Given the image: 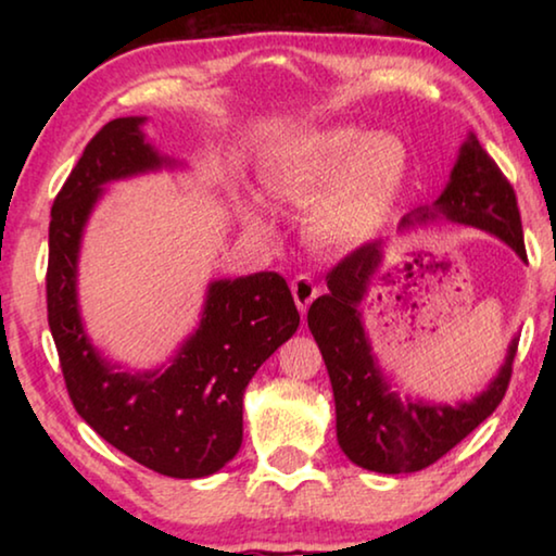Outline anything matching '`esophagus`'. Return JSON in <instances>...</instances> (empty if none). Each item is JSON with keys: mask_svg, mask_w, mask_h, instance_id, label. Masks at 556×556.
I'll return each mask as SVG.
<instances>
[{"mask_svg": "<svg viewBox=\"0 0 556 556\" xmlns=\"http://www.w3.org/2000/svg\"><path fill=\"white\" fill-rule=\"evenodd\" d=\"M291 294H294L299 312L306 314V308L312 306V301L318 294V287L314 285V279L308 275H299V277L291 279Z\"/></svg>", "mask_w": 556, "mask_h": 556, "instance_id": "1", "label": "esophagus"}]
</instances>
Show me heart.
<instances>
[{
	"label": "heart",
	"instance_id": "obj_1",
	"mask_svg": "<svg viewBox=\"0 0 556 556\" xmlns=\"http://www.w3.org/2000/svg\"><path fill=\"white\" fill-rule=\"evenodd\" d=\"M262 181L277 201L306 205V232L326 250L370 242L397 208L409 181L400 137L357 127L308 129L271 149Z\"/></svg>",
	"mask_w": 556,
	"mask_h": 556
}]
</instances>
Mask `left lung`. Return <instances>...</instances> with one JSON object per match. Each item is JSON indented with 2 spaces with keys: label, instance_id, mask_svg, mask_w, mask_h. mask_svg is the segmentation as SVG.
Instances as JSON below:
<instances>
[{
  "label": "left lung",
  "instance_id": "1",
  "mask_svg": "<svg viewBox=\"0 0 556 556\" xmlns=\"http://www.w3.org/2000/svg\"><path fill=\"white\" fill-rule=\"evenodd\" d=\"M446 218L448 223L493 232L527 262L515 191L501 168L470 135L460 147L444 193L431 208L404 218ZM382 265V242H365L326 275L328 294L308 308V328L321 348L336 400V434L355 466L375 473H414L448 454L503 402L510 384L517 338L507 348L501 372L470 402L427 404L400 400L372 357L361 304Z\"/></svg>",
  "mask_w": 556,
  "mask_h": 556
}]
</instances>
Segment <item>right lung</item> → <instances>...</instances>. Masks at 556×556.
<instances>
[{"mask_svg":"<svg viewBox=\"0 0 556 556\" xmlns=\"http://www.w3.org/2000/svg\"><path fill=\"white\" fill-rule=\"evenodd\" d=\"M144 117L108 122L55 195L49 225L46 304L75 412L137 464L172 478L220 470L242 444V394L252 375L299 328L285 277L257 271L208 287L201 326L166 370L117 372L88 341L78 312L83 228L117 178L174 162L144 139Z\"/></svg>","mask_w":556,"mask_h":556,"instance_id":"1","label":"right lung"}]
</instances>
